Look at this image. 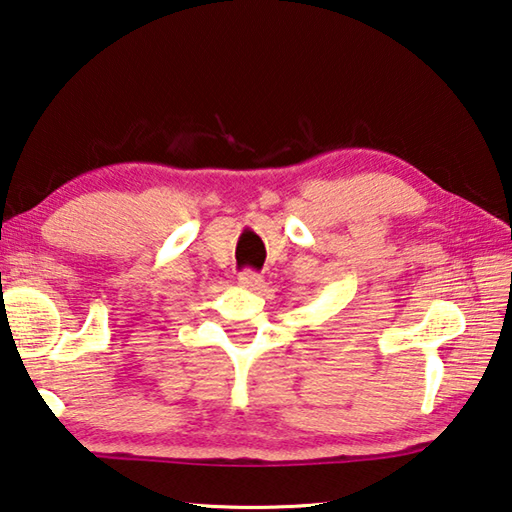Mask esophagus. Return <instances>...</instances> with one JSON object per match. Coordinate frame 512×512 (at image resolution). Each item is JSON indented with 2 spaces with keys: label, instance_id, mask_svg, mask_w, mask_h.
I'll use <instances>...</instances> for the list:
<instances>
[{
  "label": "esophagus",
  "instance_id": "obj_1",
  "mask_svg": "<svg viewBox=\"0 0 512 512\" xmlns=\"http://www.w3.org/2000/svg\"><path fill=\"white\" fill-rule=\"evenodd\" d=\"M239 284L244 286V288H248V291H259V288L264 286V277L259 275V273H255V271H244V273H239Z\"/></svg>",
  "mask_w": 512,
  "mask_h": 512
}]
</instances>
